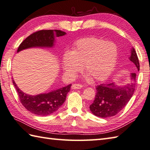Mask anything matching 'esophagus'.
<instances>
[{
  "label": "esophagus",
  "instance_id": "esophagus-1",
  "mask_svg": "<svg viewBox=\"0 0 150 150\" xmlns=\"http://www.w3.org/2000/svg\"><path fill=\"white\" fill-rule=\"evenodd\" d=\"M72 89H81L83 88V85L79 84H73L72 85Z\"/></svg>",
  "mask_w": 150,
  "mask_h": 150
}]
</instances>
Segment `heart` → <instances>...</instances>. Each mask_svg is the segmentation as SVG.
Here are the masks:
<instances>
[{"label":"heart","mask_w":150,"mask_h":150,"mask_svg":"<svg viewBox=\"0 0 150 150\" xmlns=\"http://www.w3.org/2000/svg\"><path fill=\"white\" fill-rule=\"evenodd\" d=\"M118 54V47L114 42L93 37L83 38L74 44L71 52L64 54V69L74 77L84 66V72L93 81H103L112 72Z\"/></svg>","instance_id":"1"}]
</instances>
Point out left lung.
I'll return each instance as SVG.
<instances>
[{
    "label": "left lung",
    "mask_w": 150,
    "mask_h": 150,
    "mask_svg": "<svg viewBox=\"0 0 150 150\" xmlns=\"http://www.w3.org/2000/svg\"><path fill=\"white\" fill-rule=\"evenodd\" d=\"M129 59L133 64L136 70L139 71V61L135 50L131 49ZM130 83L118 86L114 83L101 84L96 86V94L90 109L95 116L108 118L120 112L133 96L136 84V73H131Z\"/></svg>",
    "instance_id": "8db88e82"
}]
</instances>
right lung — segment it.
Wrapping results in <instances>:
<instances>
[{"label": "right lung", "mask_w": 150, "mask_h": 150, "mask_svg": "<svg viewBox=\"0 0 150 150\" xmlns=\"http://www.w3.org/2000/svg\"><path fill=\"white\" fill-rule=\"evenodd\" d=\"M66 34V32L59 30H42L36 32L20 44L17 52L33 47H53L55 37L64 36ZM12 81L20 101L26 109L34 114L42 116H48L56 112L62 105L71 86V84H69L49 93L32 96L23 92L17 86L14 80Z\"/></svg>", "instance_id": "right-lung-1"}]
</instances>
